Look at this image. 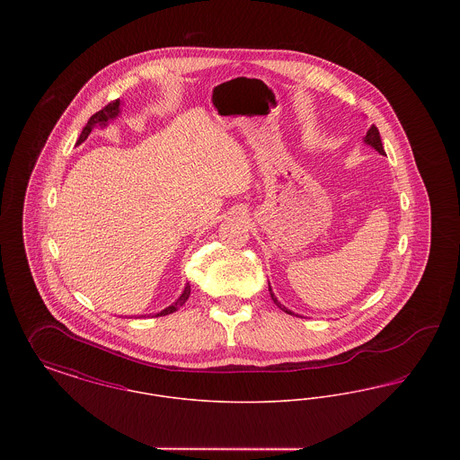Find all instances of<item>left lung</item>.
<instances>
[{"mask_svg":"<svg viewBox=\"0 0 460 460\" xmlns=\"http://www.w3.org/2000/svg\"><path fill=\"white\" fill-rule=\"evenodd\" d=\"M367 145H371L372 148H376L379 154H385V148H383V143H381V136H379V131H377V128L376 126H371L369 128V131L366 134V139H364ZM269 289H270V286H269ZM270 298L274 300V304L279 306L281 310H285L286 314H293V312H289L286 306L281 305L279 302H278V298L274 296V293H272V289H270Z\"/></svg>","mask_w":460,"mask_h":460,"instance_id":"left-lung-1","label":"left lung"}]
</instances>
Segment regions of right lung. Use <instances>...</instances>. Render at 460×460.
<instances>
[{"label": "right lung", "instance_id": "right-lung-1", "mask_svg": "<svg viewBox=\"0 0 460 460\" xmlns=\"http://www.w3.org/2000/svg\"><path fill=\"white\" fill-rule=\"evenodd\" d=\"M119 105H120V100H113V102H110L109 105H105V107L100 110V111H96L94 115H91V117H89L88 124L84 126V129H83L81 136H79V139H77V145H81V143L88 137L89 132H91V129H93L96 124L105 126V124L109 122V119H113V117L119 113ZM190 293H191V288H190V285H186L184 291H182V295L177 298V302L172 304L171 306H167L165 310H162L160 314H155V317L167 315V314H172V312H175L179 306H182L186 304V300L190 298Z\"/></svg>", "mask_w": 460, "mask_h": 460}]
</instances>
